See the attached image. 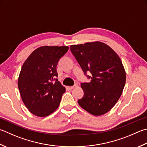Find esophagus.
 Wrapping results in <instances>:
<instances>
[{
    "instance_id": "34e87169",
    "label": "esophagus",
    "mask_w": 147,
    "mask_h": 147,
    "mask_svg": "<svg viewBox=\"0 0 147 147\" xmlns=\"http://www.w3.org/2000/svg\"><path fill=\"white\" fill-rule=\"evenodd\" d=\"M76 87V85H74V86H70V87H67V88L69 89V90H73L74 88H75Z\"/></svg>"
}]
</instances>
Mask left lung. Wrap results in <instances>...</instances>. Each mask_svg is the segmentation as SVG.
<instances>
[{
  "instance_id": "8db88e82",
  "label": "left lung",
  "mask_w": 147,
  "mask_h": 147,
  "mask_svg": "<svg viewBox=\"0 0 147 147\" xmlns=\"http://www.w3.org/2000/svg\"><path fill=\"white\" fill-rule=\"evenodd\" d=\"M70 50L85 75L91 79L81 84L84 96L78 102L94 115L105 114L119 99L125 84L121 60L109 46L99 41L71 45Z\"/></svg>"
}]
</instances>
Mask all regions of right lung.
<instances>
[{"instance_id":"right-lung-1","label":"right lung","mask_w":147,"mask_h":147,"mask_svg":"<svg viewBox=\"0 0 147 147\" xmlns=\"http://www.w3.org/2000/svg\"><path fill=\"white\" fill-rule=\"evenodd\" d=\"M68 47H41L25 60L18 86L23 102L32 113L47 117L58 108L65 88L58 77L57 65Z\"/></svg>"}]
</instances>
